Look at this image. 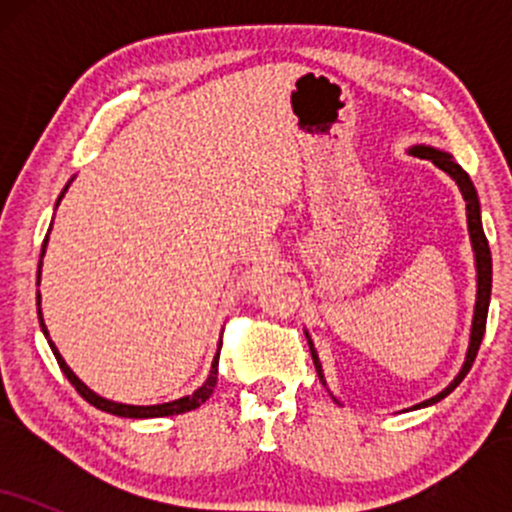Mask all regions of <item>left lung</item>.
Listing matches in <instances>:
<instances>
[{
    "label": "left lung",
    "instance_id": "1",
    "mask_svg": "<svg viewBox=\"0 0 512 512\" xmlns=\"http://www.w3.org/2000/svg\"><path fill=\"white\" fill-rule=\"evenodd\" d=\"M409 154L433 161L440 170H445V173H448L450 178L455 180L457 187H460L464 202H467L469 240H472L474 262H477V303H474V317H472V332H469L467 356H464V363H462L460 373H457L455 378H452V383L445 387V390H440L436 397H431V399H426V402L414 404V407H411V409H421V407H431V404H436V402H440V399L448 397L450 392L462 383L464 375H467L469 368H472L474 358H477L481 339H484V332H486V315H489V303H491V250H489V240H486V236H484V226H481V207H479L477 190H474V185H472V180H469V175L464 173L460 166H457L455 158H452L450 154H445V151H438V149H433V146H424V144L411 146ZM305 339H308L310 354H313L317 378H320V383L327 387L325 373H322V363H320V358H317L315 344H313V339H310L308 332H305ZM330 395H332V392H330ZM332 399H334V402H339V399L334 397V395H332Z\"/></svg>",
    "mask_w": 512,
    "mask_h": 512
}]
</instances>
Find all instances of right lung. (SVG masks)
<instances>
[{
	"label": "right lung",
	"mask_w": 512,
	"mask_h": 512,
	"mask_svg": "<svg viewBox=\"0 0 512 512\" xmlns=\"http://www.w3.org/2000/svg\"><path fill=\"white\" fill-rule=\"evenodd\" d=\"M74 180V178H72ZM69 180V182H72ZM69 182L67 187L62 190L60 199H57V204L62 202L64 192L69 190ZM50 233V231H48ZM45 245H48V236L43 240V250H40V262H38V284H40V267H43V255H45ZM38 320H40V330H43L45 337H48V344L52 349V354H55L57 363H60L62 373L67 375V380L76 387V392H79L81 397L86 399L88 404H93L96 409L101 411H108V414H115V416H125V419H156V416H173V414H185V411H192L197 409L199 404H204L207 399L211 397V392H214L216 387V375H219V351H221V344H219V351H216L214 361H211V370H209V378L204 380L202 387H197L192 395H185L180 399H173V402H163V404H149V407H137V404H122V402H113V399H105L101 395H96V392L91 390V387L81 383L79 378H76V373L72 368L67 366V361H64L60 351H57V346L50 342V334H48V327H45V320H43V313H40V291H38Z\"/></svg>",
	"instance_id": "obj_1"
}]
</instances>
